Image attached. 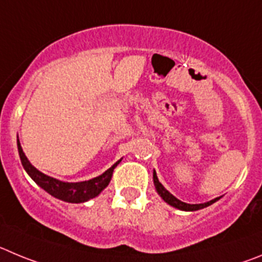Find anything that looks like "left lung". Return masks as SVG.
<instances>
[{
  "instance_id": "obj_1",
  "label": "left lung",
  "mask_w": 262,
  "mask_h": 262,
  "mask_svg": "<svg viewBox=\"0 0 262 262\" xmlns=\"http://www.w3.org/2000/svg\"><path fill=\"white\" fill-rule=\"evenodd\" d=\"M152 180H154V185H155V189H157L158 194H159L160 197L163 199V201H166L167 204L171 205V206H173V207H176V209H179V210H184V211L200 210V209H204V207L210 206L211 204H214V202H216L218 200H221V197H216V199L211 200V201L204 202V204H185V202H183V201H180L179 199H176L173 194H171V193H169L168 190H167L166 188H164L163 185L159 183L155 169H154V172H152Z\"/></svg>"
}]
</instances>
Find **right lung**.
Segmentation results:
<instances>
[{"label":"right lung","instance_id":"obj_1","mask_svg":"<svg viewBox=\"0 0 262 262\" xmlns=\"http://www.w3.org/2000/svg\"><path fill=\"white\" fill-rule=\"evenodd\" d=\"M16 145H18V152H19V158L20 162H22L23 168L30 175V178L40 188H43L47 193H49V194L56 197V199L61 200V201L70 202V204H82V202L95 199L96 195L100 194L108 187L111 178H112V173H114L115 167L121 162V159L117 160L114 166L110 167L105 172H103L102 175L90 179V180L78 181V183H68V181H61L58 179L51 178V176L46 175V173L40 172L37 168H35L30 163V160L27 159L25 152H23L19 138H16Z\"/></svg>","mask_w":262,"mask_h":262}]
</instances>
